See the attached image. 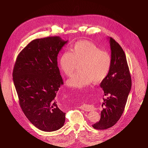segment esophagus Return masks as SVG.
<instances>
[{
  "instance_id": "34e87169",
  "label": "esophagus",
  "mask_w": 148,
  "mask_h": 148,
  "mask_svg": "<svg viewBox=\"0 0 148 148\" xmlns=\"http://www.w3.org/2000/svg\"><path fill=\"white\" fill-rule=\"evenodd\" d=\"M80 108L82 110H83L84 111H86V112H89L91 111L92 110V107L89 104H83L81 107Z\"/></svg>"
}]
</instances>
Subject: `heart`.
<instances>
[{"label":"heart","mask_w":148,"mask_h":148,"mask_svg":"<svg viewBox=\"0 0 148 148\" xmlns=\"http://www.w3.org/2000/svg\"><path fill=\"white\" fill-rule=\"evenodd\" d=\"M79 65L80 71L67 81L68 86L82 88L92 81L99 83L104 80L109 74L112 66V57L88 41L75 42L71 52L65 51L59 59V66L65 75L71 77Z\"/></svg>","instance_id":"1"}]
</instances>
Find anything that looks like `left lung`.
Here are the masks:
<instances>
[{
    "label": "left lung",
    "mask_w": 148,
    "mask_h": 148,
    "mask_svg": "<svg viewBox=\"0 0 148 148\" xmlns=\"http://www.w3.org/2000/svg\"><path fill=\"white\" fill-rule=\"evenodd\" d=\"M112 66L109 74L100 84L106 98H103L101 119L92 125L106 130L115 125L125 109L131 88V78L125 54L113 38H109Z\"/></svg>",
    "instance_id": "1"
}]
</instances>
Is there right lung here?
Here are the masks:
<instances>
[{
  "label": "right lung",
  "mask_w": 148,
  "mask_h": 148,
  "mask_svg": "<svg viewBox=\"0 0 148 148\" xmlns=\"http://www.w3.org/2000/svg\"><path fill=\"white\" fill-rule=\"evenodd\" d=\"M68 41L59 36L31 41L17 56L12 77L20 107L40 130L50 132L63 127L65 113L58 107L56 94L63 80L58 54Z\"/></svg>",
  "instance_id": "add662e5"
}]
</instances>
